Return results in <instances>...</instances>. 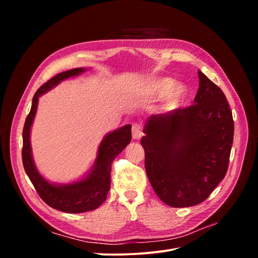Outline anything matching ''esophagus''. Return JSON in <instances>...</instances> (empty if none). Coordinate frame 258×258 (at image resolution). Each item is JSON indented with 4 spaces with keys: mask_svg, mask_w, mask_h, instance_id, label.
Returning <instances> with one entry per match:
<instances>
[{
    "mask_svg": "<svg viewBox=\"0 0 258 258\" xmlns=\"http://www.w3.org/2000/svg\"><path fill=\"white\" fill-rule=\"evenodd\" d=\"M143 136V131L141 126L139 123L132 124V138L134 139H140Z\"/></svg>",
    "mask_w": 258,
    "mask_h": 258,
    "instance_id": "1",
    "label": "esophagus"
}]
</instances>
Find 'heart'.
Returning a JSON list of instances; mask_svg holds the SVG:
<instances>
[{"label":"heart","mask_w":258,"mask_h":258,"mask_svg":"<svg viewBox=\"0 0 258 258\" xmlns=\"http://www.w3.org/2000/svg\"><path fill=\"white\" fill-rule=\"evenodd\" d=\"M151 96L153 98H162L168 95L167 106L173 108L182 102L185 97V88L182 85H175L171 79H160L151 85Z\"/></svg>","instance_id":"heart-1"}]
</instances>
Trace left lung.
Here are the masks:
<instances>
[{"mask_svg":"<svg viewBox=\"0 0 258 258\" xmlns=\"http://www.w3.org/2000/svg\"><path fill=\"white\" fill-rule=\"evenodd\" d=\"M198 75L194 104L150 117L141 139L147 177L172 208L205 201L229 165L235 127L228 101L204 73Z\"/></svg>","mask_w":258,"mask_h":258,"instance_id":"left-lung-1","label":"left lung"}]
</instances>
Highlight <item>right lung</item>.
I'll use <instances>...</instances> for the list:
<instances>
[{"mask_svg": "<svg viewBox=\"0 0 258 258\" xmlns=\"http://www.w3.org/2000/svg\"><path fill=\"white\" fill-rule=\"evenodd\" d=\"M84 72L77 68L57 74L37 89L32 100V106L27 116L22 130V163L31 183L42 200L49 207L66 213H83L97 209L106 199L111 186V165L124 147L131 141V126L126 124L108 134L101 142L97 160L91 173L82 181L56 186L44 179L35 169L31 155L30 129L33 122L38 97L61 81Z\"/></svg>", "mask_w": 258, "mask_h": 258, "instance_id": "right-lung-1", "label": "right lung"}]
</instances>
